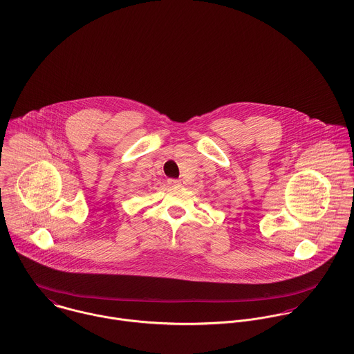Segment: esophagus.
Instances as JSON below:
<instances>
[{"mask_svg":"<svg viewBox=\"0 0 354 354\" xmlns=\"http://www.w3.org/2000/svg\"><path fill=\"white\" fill-rule=\"evenodd\" d=\"M170 185H181V180H174V178H171V180H169L167 181Z\"/></svg>","mask_w":354,"mask_h":354,"instance_id":"1","label":"esophagus"}]
</instances>
